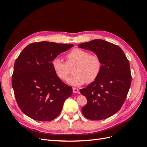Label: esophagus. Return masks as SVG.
<instances>
[{
	"instance_id": "1",
	"label": "esophagus",
	"mask_w": 147,
	"mask_h": 147,
	"mask_svg": "<svg viewBox=\"0 0 147 147\" xmlns=\"http://www.w3.org/2000/svg\"><path fill=\"white\" fill-rule=\"evenodd\" d=\"M78 92V89L77 88H73V92L77 93Z\"/></svg>"
}]
</instances>
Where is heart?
<instances>
[{
	"mask_svg": "<svg viewBox=\"0 0 147 147\" xmlns=\"http://www.w3.org/2000/svg\"><path fill=\"white\" fill-rule=\"evenodd\" d=\"M75 64L73 69L75 74L67 80V82L71 85L79 86L86 82L92 83L100 73L102 63L99 57L77 48L67 53L66 63L59 57H56L52 61L53 68L56 74L63 80H65L69 76V67Z\"/></svg>",
	"mask_w": 147,
	"mask_h": 147,
	"instance_id": "heart-1",
	"label": "heart"
}]
</instances>
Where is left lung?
<instances>
[{"label": "left lung", "instance_id": "left-lung-1", "mask_svg": "<svg viewBox=\"0 0 147 147\" xmlns=\"http://www.w3.org/2000/svg\"><path fill=\"white\" fill-rule=\"evenodd\" d=\"M99 57L102 68L99 77L80 91L87 99L82 109L84 117L91 120L107 118L123 106L131 83L129 62L118 45L96 39L78 45Z\"/></svg>", "mask_w": 147, "mask_h": 147}]
</instances>
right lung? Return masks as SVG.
I'll return each instance as SVG.
<instances>
[{
    "instance_id": "right-lung-1",
    "label": "right lung",
    "mask_w": 147,
    "mask_h": 147,
    "mask_svg": "<svg viewBox=\"0 0 147 147\" xmlns=\"http://www.w3.org/2000/svg\"><path fill=\"white\" fill-rule=\"evenodd\" d=\"M74 46L50 42H34L21 51L14 64L11 84L19 108L33 119L48 121L60 114L72 88L57 77L52 61Z\"/></svg>"
}]
</instances>
